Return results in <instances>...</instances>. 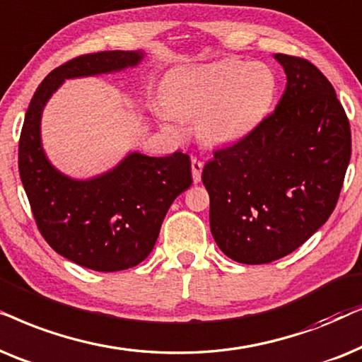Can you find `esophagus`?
I'll return each mask as SVG.
<instances>
[{
	"label": "esophagus",
	"instance_id": "1",
	"mask_svg": "<svg viewBox=\"0 0 362 362\" xmlns=\"http://www.w3.org/2000/svg\"><path fill=\"white\" fill-rule=\"evenodd\" d=\"M202 170H204V162L199 160V158H192V177H194V182H200Z\"/></svg>",
	"mask_w": 362,
	"mask_h": 362
}]
</instances>
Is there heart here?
<instances>
[{
	"instance_id": "obj_1",
	"label": "heart",
	"mask_w": 362,
	"mask_h": 362,
	"mask_svg": "<svg viewBox=\"0 0 362 362\" xmlns=\"http://www.w3.org/2000/svg\"><path fill=\"white\" fill-rule=\"evenodd\" d=\"M158 115L173 125L199 119L210 144H235L257 131L272 112L278 77L264 62L225 59L173 71L165 81Z\"/></svg>"
}]
</instances>
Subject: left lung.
<instances>
[{
    "label": "left lung",
    "instance_id": "8db88e82",
    "mask_svg": "<svg viewBox=\"0 0 362 362\" xmlns=\"http://www.w3.org/2000/svg\"><path fill=\"white\" fill-rule=\"evenodd\" d=\"M286 89L257 131L214 152L202 172L210 230L226 257L263 264L300 248L338 204L351 127L334 88L303 57L274 54Z\"/></svg>",
    "mask_w": 362,
    "mask_h": 362
}]
</instances>
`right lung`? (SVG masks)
I'll return each mask as SVG.
<instances>
[{"label":"right lung","mask_w":362,"mask_h":362,"mask_svg":"<svg viewBox=\"0 0 362 362\" xmlns=\"http://www.w3.org/2000/svg\"><path fill=\"white\" fill-rule=\"evenodd\" d=\"M142 57V51H103L52 69L33 95L19 137V177L41 235L61 257L94 272H120L148 257L172 202L192 185L190 157L131 152L112 170L76 180L47 160L42 109L66 79L122 71Z\"/></svg>","instance_id":"add662e5"}]
</instances>
